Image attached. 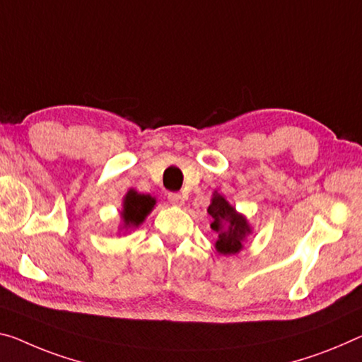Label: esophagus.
I'll return each mask as SVG.
<instances>
[{"label":"esophagus","instance_id":"obj_1","mask_svg":"<svg viewBox=\"0 0 362 362\" xmlns=\"http://www.w3.org/2000/svg\"><path fill=\"white\" fill-rule=\"evenodd\" d=\"M168 200H170V204H173V205H182V204H185V197H182L180 192H170L168 194Z\"/></svg>","mask_w":362,"mask_h":362}]
</instances>
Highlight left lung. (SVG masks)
<instances>
[{
    "label": "left lung",
    "instance_id": "8db88e82",
    "mask_svg": "<svg viewBox=\"0 0 362 362\" xmlns=\"http://www.w3.org/2000/svg\"><path fill=\"white\" fill-rule=\"evenodd\" d=\"M209 215L212 216V230L216 233L215 249L223 255L236 254L243 249V241L251 233L246 218L236 214V210L220 194H214L209 205Z\"/></svg>",
    "mask_w": 362,
    "mask_h": 362
}]
</instances>
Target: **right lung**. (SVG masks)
<instances>
[{
  "instance_id": "add662e5",
  "label": "right lung",
  "mask_w": 362,
  "mask_h": 362,
  "mask_svg": "<svg viewBox=\"0 0 362 362\" xmlns=\"http://www.w3.org/2000/svg\"><path fill=\"white\" fill-rule=\"evenodd\" d=\"M155 199L146 194H137L136 191H129L124 199L123 220L126 226L141 225L147 214L153 209Z\"/></svg>"
}]
</instances>
